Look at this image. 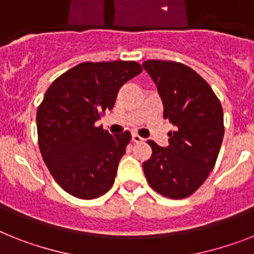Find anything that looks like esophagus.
I'll return each mask as SVG.
<instances>
[{"label":"esophagus","mask_w":254,"mask_h":254,"mask_svg":"<svg viewBox=\"0 0 254 254\" xmlns=\"http://www.w3.org/2000/svg\"><path fill=\"white\" fill-rule=\"evenodd\" d=\"M132 141H133V142H141V141H144V139H142L141 136L137 135V133H132Z\"/></svg>","instance_id":"esophagus-1"}]
</instances>
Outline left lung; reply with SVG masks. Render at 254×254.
<instances>
[{
  "mask_svg": "<svg viewBox=\"0 0 254 254\" xmlns=\"http://www.w3.org/2000/svg\"><path fill=\"white\" fill-rule=\"evenodd\" d=\"M142 67L156 83L163 118L175 127L166 148L148 140L152 156L142 163L144 174L165 197H188L214 169L225 135L222 105L210 85L186 64L149 60Z\"/></svg>",
  "mask_w": 254,
  "mask_h": 254,
  "instance_id": "8db88e82",
  "label": "left lung"
}]
</instances>
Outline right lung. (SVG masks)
<instances>
[{
  "mask_svg": "<svg viewBox=\"0 0 254 254\" xmlns=\"http://www.w3.org/2000/svg\"><path fill=\"white\" fill-rule=\"evenodd\" d=\"M142 71L135 61L83 62L57 77L37 108L39 148L61 188L92 200L113 187L131 133L110 135L94 123L118 91Z\"/></svg>",
  "mask_w": 254,
  "mask_h": 254,
  "instance_id": "add662e5",
  "label": "right lung"
}]
</instances>
